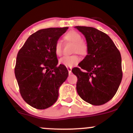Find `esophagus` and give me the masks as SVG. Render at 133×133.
Returning a JSON list of instances; mask_svg holds the SVG:
<instances>
[{"label":"esophagus","mask_w":133,"mask_h":133,"mask_svg":"<svg viewBox=\"0 0 133 133\" xmlns=\"http://www.w3.org/2000/svg\"><path fill=\"white\" fill-rule=\"evenodd\" d=\"M67 69H68V70L69 74H71V70H72V68H71V67L67 66Z\"/></svg>","instance_id":"obj_1"}]
</instances>
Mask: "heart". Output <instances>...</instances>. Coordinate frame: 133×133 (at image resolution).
I'll return each mask as SVG.
<instances>
[{
  "mask_svg": "<svg viewBox=\"0 0 133 133\" xmlns=\"http://www.w3.org/2000/svg\"><path fill=\"white\" fill-rule=\"evenodd\" d=\"M65 41L73 43L72 52L73 53H78L81 56H86L88 53V44L84 41H82L81 35L75 31L71 30L65 34L64 36ZM55 53L58 56H61L62 54V45L60 41H57L56 42L54 46ZM80 61V57L77 54H74L71 56H65L59 60V63L65 65V66L72 67L77 64Z\"/></svg>",
  "mask_w": 133,
  "mask_h": 133,
  "instance_id": "b5f03b06",
  "label": "heart"
}]
</instances>
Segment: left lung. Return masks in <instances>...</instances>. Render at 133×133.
Here are the masks:
<instances>
[{
  "label": "left lung",
  "instance_id": "left-lung-1",
  "mask_svg": "<svg viewBox=\"0 0 133 133\" xmlns=\"http://www.w3.org/2000/svg\"><path fill=\"white\" fill-rule=\"evenodd\" d=\"M86 37L88 53L72 72L77 76L76 89L87 103L100 106L116 93L123 77L121 56L106 34L94 27L76 26Z\"/></svg>",
  "mask_w": 133,
  "mask_h": 133
}]
</instances>
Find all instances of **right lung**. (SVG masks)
Masks as SVG:
<instances>
[{
    "label": "right lung",
    "mask_w": 133,
    "mask_h": 133,
    "mask_svg": "<svg viewBox=\"0 0 133 133\" xmlns=\"http://www.w3.org/2000/svg\"><path fill=\"white\" fill-rule=\"evenodd\" d=\"M68 27L41 29L29 37L17 56L15 76L23 99L44 109L56 103L59 87L69 75L63 64L57 66L56 42Z\"/></svg>",
    "instance_id": "1"
}]
</instances>
